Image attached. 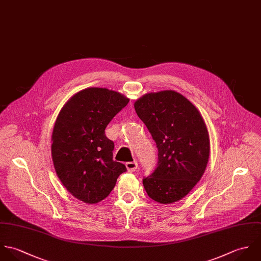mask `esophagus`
<instances>
[{
    "instance_id": "1",
    "label": "esophagus",
    "mask_w": 261,
    "mask_h": 261,
    "mask_svg": "<svg viewBox=\"0 0 261 261\" xmlns=\"http://www.w3.org/2000/svg\"><path fill=\"white\" fill-rule=\"evenodd\" d=\"M137 166H138V164H137V161H129V162H126V167H127V170L129 171V172H133V171H135L136 169H137Z\"/></svg>"
}]
</instances>
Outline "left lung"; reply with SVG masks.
Wrapping results in <instances>:
<instances>
[{
	"label": "left lung",
	"mask_w": 261,
	"mask_h": 261,
	"mask_svg": "<svg viewBox=\"0 0 261 261\" xmlns=\"http://www.w3.org/2000/svg\"><path fill=\"white\" fill-rule=\"evenodd\" d=\"M158 148L156 169L143 179L147 195L160 204L186 197L202 178L210 156V137L199 110L181 94L147 93L134 103Z\"/></svg>",
	"instance_id": "left-lung-1"
}]
</instances>
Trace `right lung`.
<instances>
[{
  "label": "right lung",
  "instance_id": "right-lung-1",
  "mask_svg": "<svg viewBox=\"0 0 261 261\" xmlns=\"http://www.w3.org/2000/svg\"><path fill=\"white\" fill-rule=\"evenodd\" d=\"M129 99L104 88L74 94L61 108L53 127L51 156L55 172L77 200L97 204L114 189L126 166L113 160L114 142L105 129Z\"/></svg>",
  "mask_w": 261,
  "mask_h": 261
}]
</instances>
